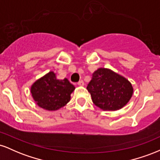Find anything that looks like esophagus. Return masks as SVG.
<instances>
[{
	"instance_id": "34e87169",
	"label": "esophagus",
	"mask_w": 160,
	"mask_h": 160,
	"mask_svg": "<svg viewBox=\"0 0 160 160\" xmlns=\"http://www.w3.org/2000/svg\"><path fill=\"white\" fill-rule=\"evenodd\" d=\"M78 85L80 86H84V82L82 81V80H80V81H79L78 82Z\"/></svg>"
}]
</instances>
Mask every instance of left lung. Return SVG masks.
Returning a JSON list of instances; mask_svg holds the SVG:
<instances>
[{
	"mask_svg": "<svg viewBox=\"0 0 160 160\" xmlns=\"http://www.w3.org/2000/svg\"><path fill=\"white\" fill-rule=\"evenodd\" d=\"M86 89L93 103L100 109L108 111L123 108L133 94V87L127 79L104 68L93 73Z\"/></svg>",
	"mask_w": 160,
	"mask_h": 160,
	"instance_id": "1",
	"label": "left lung"
}]
</instances>
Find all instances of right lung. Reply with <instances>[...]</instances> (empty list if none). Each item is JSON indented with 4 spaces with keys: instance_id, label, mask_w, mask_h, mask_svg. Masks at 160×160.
Returning <instances> with one entry per match:
<instances>
[{
    "instance_id": "1",
    "label": "right lung",
    "mask_w": 160,
    "mask_h": 160,
    "mask_svg": "<svg viewBox=\"0 0 160 160\" xmlns=\"http://www.w3.org/2000/svg\"><path fill=\"white\" fill-rule=\"evenodd\" d=\"M74 86L67 78L57 79L53 71L37 80L31 86L32 98L40 108L47 111H57L71 100Z\"/></svg>"
}]
</instances>
